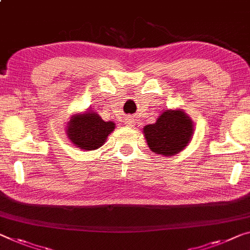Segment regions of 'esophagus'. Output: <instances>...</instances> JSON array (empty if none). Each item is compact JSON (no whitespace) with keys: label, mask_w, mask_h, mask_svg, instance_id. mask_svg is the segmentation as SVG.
Instances as JSON below:
<instances>
[{"label":"esophagus","mask_w":250,"mask_h":250,"mask_svg":"<svg viewBox=\"0 0 250 250\" xmlns=\"http://www.w3.org/2000/svg\"><path fill=\"white\" fill-rule=\"evenodd\" d=\"M133 123H134L133 118H132V117H127V120H126V124H127V125H132Z\"/></svg>","instance_id":"esophagus-1"}]
</instances>
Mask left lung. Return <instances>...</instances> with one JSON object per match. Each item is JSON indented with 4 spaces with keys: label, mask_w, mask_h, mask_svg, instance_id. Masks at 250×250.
I'll return each mask as SVG.
<instances>
[{
    "label": "left lung",
    "mask_w": 250,
    "mask_h": 250,
    "mask_svg": "<svg viewBox=\"0 0 250 250\" xmlns=\"http://www.w3.org/2000/svg\"><path fill=\"white\" fill-rule=\"evenodd\" d=\"M147 145L156 154L172 156L187 146L193 134V125L182 110H167L155 124L143 128Z\"/></svg>",
    "instance_id": "1"
}]
</instances>
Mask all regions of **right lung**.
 <instances>
[{
	"mask_svg": "<svg viewBox=\"0 0 250 250\" xmlns=\"http://www.w3.org/2000/svg\"><path fill=\"white\" fill-rule=\"evenodd\" d=\"M67 134L77 147L93 151L105 143L107 136L113 132L115 124L105 122L95 112L75 115L68 123Z\"/></svg>",
	"mask_w": 250,
	"mask_h": 250,
	"instance_id": "right-lung-1",
	"label": "right lung"
}]
</instances>
